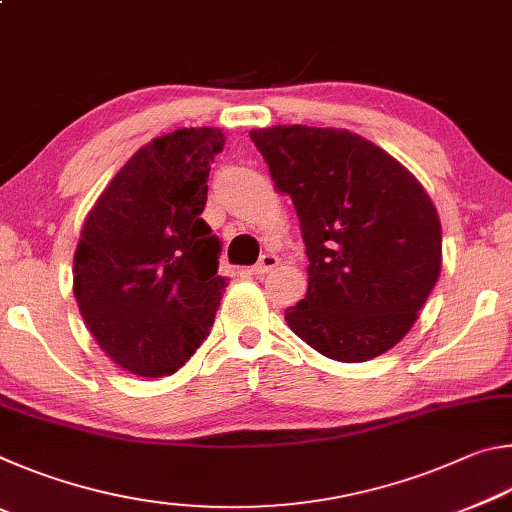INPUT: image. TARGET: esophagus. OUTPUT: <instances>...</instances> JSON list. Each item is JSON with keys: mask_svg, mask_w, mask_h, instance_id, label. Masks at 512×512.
Here are the masks:
<instances>
[{"mask_svg": "<svg viewBox=\"0 0 512 512\" xmlns=\"http://www.w3.org/2000/svg\"><path fill=\"white\" fill-rule=\"evenodd\" d=\"M277 262H280V259H277V255L264 253L262 257H259V262L253 266V275H266L268 271H273V268L277 266Z\"/></svg>", "mask_w": 512, "mask_h": 512, "instance_id": "obj_1", "label": "esophagus"}]
</instances>
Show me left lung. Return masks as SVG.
Masks as SVG:
<instances>
[{
  "mask_svg": "<svg viewBox=\"0 0 512 512\" xmlns=\"http://www.w3.org/2000/svg\"><path fill=\"white\" fill-rule=\"evenodd\" d=\"M275 187L296 207L309 257L307 296L284 311L325 357L375 359L400 343L436 287L443 230L418 178L345 128L250 131Z\"/></svg>",
  "mask_w": 512,
  "mask_h": 512,
  "instance_id": "obj_1",
  "label": "left lung"
}]
</instances>
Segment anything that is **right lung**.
<instances>
[{
    "label": "right lung",
    "mask_w": 512,
    "mask_h": 512,
    "mask_svg": "<svg viewBox=\"0 0 512 512\" xmlns=\"http://www.w3.org/2000/svg\"><path fill=\"white\" fill-rule=\"evenodd\" d=\"M219 128H178L142 146L83 223L74 298L94 341L140 377L173 375L210 334L228 280L201 214Z\"/></svg>",
    "instance_id": "obj_1"
}]
</instances>
